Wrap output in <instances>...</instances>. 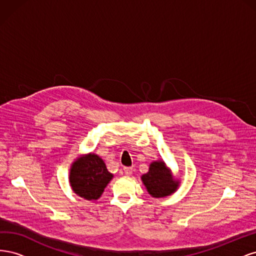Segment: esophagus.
<instances>
[{
	"instance_id": "1",
	"label": "esophagus",
	"mask_w": 256,
	"mask_h": 256,
	"mask_svg": "<svg viewBox=\"0 0 256 256\" xmlns=\"http://www.w3.org/2000/svg\"><path fill=\"white\" fill-rule=\"evenodd\" d=\"M124 172H125L127 176H131L134 173V168H124Z\"/></svg>"
}]
</instances>
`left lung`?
Here are the masks:
<instances>
[{
  "label": "left lung",
  "instance_id": "left-lung-1",
  "mask_svg": "<svg viewBox=\"0 0 256 256\" xmlns=\"http://www.w3.org/2000/svg\"><path fill=\"white\" fill-rule=\"evenodd\" d=\"M147 192L152 198H166L173 194L180 187V180H176L173 173L164 160L152 161L148 172L141 176Z\"/></svg>",
  "mask_w": 256,
  "mask_h": 256
}]
</instances>
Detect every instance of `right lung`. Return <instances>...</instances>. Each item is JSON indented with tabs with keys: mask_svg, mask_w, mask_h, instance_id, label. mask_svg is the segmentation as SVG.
Returning <instances> with one entry per match:
<instances>
[{
	"mask_svg": "<svg viewBox=\"0 0 256 256\" xmlns=\"http://www.w3.org/2000/svg\"><path fill=\"white\" fill-rule=\"evenodd\" d=\"M112 178L113 174L108 171L104 161L94 152L74 159L69 172L72 191L88 200H96L102 196Z\"/></svg>",
	"mask_w": 256,
	"mask_h": 256,
	"instance_id": "right-lung-1",
	"label": "right lung"
}]
</instances>
